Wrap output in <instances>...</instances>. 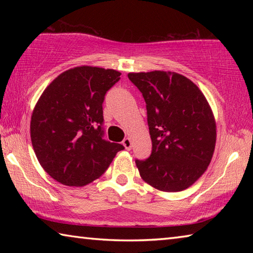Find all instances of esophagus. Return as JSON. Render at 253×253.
<instances>
[{
    "instance_id": "1",
    "label": "esophagus",
    "mask_w": 253,
    "mask_h": 253,
    "mask_svg": "<svg viewBox=\"0 0 253 253\" xmlns=\"http://www.w3.org/2000/svg\"><path fill=\"white\" fill-rule=\"evenodd\" d=\"M123 145L124 146H125V148L127 149V151H130L131 149V140H130V138H125L123 140Z\"/></svg>"
}]
</instances>
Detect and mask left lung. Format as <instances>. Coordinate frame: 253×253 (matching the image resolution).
I'll list each match as a JSON object with an SVG mask.
<instances>
[{"mask_svg": "<svg viewBox=\"0 0 253 253\" xmlns=\"http://www.w3.org/2000/svg\"><path fill=\"white\" fill-rule=\"evenodd\" d=\"M128 78L146 102L152 154L136 160L145 182L164 192L190 187L207 170L216 140V126L198 85L176 72H130Z\"/></svg>", "mask_w": 253, "mask_h": 253, "instance_id": "1", "label": "left lung"}]
</instances>
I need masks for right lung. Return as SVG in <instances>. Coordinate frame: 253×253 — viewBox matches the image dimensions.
Returning <instances> with one entry per match:
<instances>
[{
    "instance_id": "1",
    "label": "right lung",
    "mask_w": 253,
    "mask_h": 253,
    "mask_svg": "<svg viewBox=\"0 0 253 253\" xmlns=\"http://www.w3.org/2000/svg\"><path fill=\"white\" fill-rule=\"evenodd\" d=\"M121 72L76 67L59 75L34 107L30 132L38 161L55 181L84 186L100 177L122 144L104 139L102 102Z\"/></svg>"
}]
</instances>
